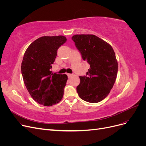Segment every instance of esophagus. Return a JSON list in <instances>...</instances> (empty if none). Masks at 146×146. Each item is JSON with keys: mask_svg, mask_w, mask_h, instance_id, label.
Instances as JSON below:
<instances>
[{"mask_svg": "<svg viewBox=\"0 0 146 146\" xmlns=\"http://www.w3.org/2000/svg\"><path fill=\"white\" fill-rule=\"evenodd\" d=\"M67 75H68V77H70L72 76V74H67Z\"/></svg>", "mask_w": 146, "mask_h": 146, "instance_id": "obj_1", "label": "esophagus"}]
</instances>
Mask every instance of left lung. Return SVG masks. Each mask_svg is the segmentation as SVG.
Returning a JSON list of instances; mask_svg holds the SVG:
<instances>
[{
  "instance_id": "left-lung-1",
  "label": "left lung",
  "mask_w": 146,
  "mask_h": 146,
  "mask_svg": "<svg viewBox=\"0 0 146 146\" xmlns=\"http://www.w3.org/2000/svg\"><path fill=\"white\" fill-rule=\"evenodd\" d=\"M72 39L83 60L90 65L87 76L79 77L78 94L88 102H99L109 94L116 79L115 53L111 45L94 35H75Z\"/></svg>"
}]
</instances>
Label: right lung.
Returning a JSON list of instances; mask_svg holds the SVG:
<instances>
[{"label":"right lung","mask_w":146,"mask_h":146,"mask_svg":"<svg viewBox=\"0 0 146 146\" xmlns=\"http://www.w3.org/2000/svg\"><path fill=\"white\" fill-rule=\"evenodd\" d=\"M66 41L61 35L42 36L31 43L24 55L21 72L24 84L31 97L44 106L58 104L63 98L67 75L53 74L50 69L58 48Z\"/></svg>","instance_id":"1"}]
</instances>
